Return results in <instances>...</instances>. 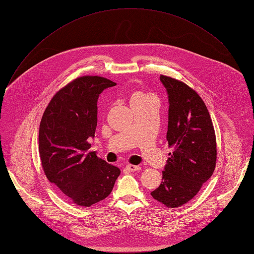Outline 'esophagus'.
<instances>
[{"label": "esophagus", "instance_id": "esophagus-1", "mask_svg": "<svg viewBox=\"0 0 254 254\" xmlns=\"http://www.w3.org/2000/svg\"><path fill=\"white\" fill-rule=\"evenodd\" d=\"M126 168L129 172H136V171H140L141 170L140 166H135V165H127Z\"/></svg>", "mask_w": 254, "mask_h": 254}]
</instances>
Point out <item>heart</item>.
<instances>
[{
    "instance_id": "1",
    "label": "heart",
    "mask_w": 254,
    "mask_h": 254,
    "mask_svg": "<svg viewBox=\"0 0 254 254\" xmlns=\"http://www.w3.org/2000/svg\"><path fill=\"white\" fill-rule=\"evenodd\" d=\"M141 98H148V96H145V95H143V93H136V95L132 97V99L131 100H134V99H141Z\"/></svg>"
}]
</instances>
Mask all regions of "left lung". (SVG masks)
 Segmentation results:
<instances>
[{
	"label": "left lung",
	"instance_id": "obj_1",
	"mask_svg": "<svg viewBox=\"0 0 254 254\" xmlns=\"http://www.w3.org/2000/svg\"><path fill=\"white\" fill-rule=\"evenodd\" d=\"M169 100V153L163 180L151 195L168 208L190 202L212 176L216 165V138L209 111L185 83L161 75Z\"/></svg>",
	"mask_w": 254,
	"mask_h": 254
}]
</instances>
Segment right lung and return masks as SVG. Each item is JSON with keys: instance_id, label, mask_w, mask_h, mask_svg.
I'll return each instance as SVG.
<instances>
[{"instance_id": "1", "label": "right lung", "mask_w": 254, "mask_h": 254, "mask_svg": "<svg viewBox=\"0 0 254 254\" xmlns=\"http://www.w3.org/2000/svg\"><path fill=\"white\" fill-rule=\"evenodd\" d=\"M99 76L79 77L59 90L39 128V153L47 179L78 206L89 207L108 196L120 170L89 152L95 137L98 99L115 86Z\"/></svg>"}]
</instances>
